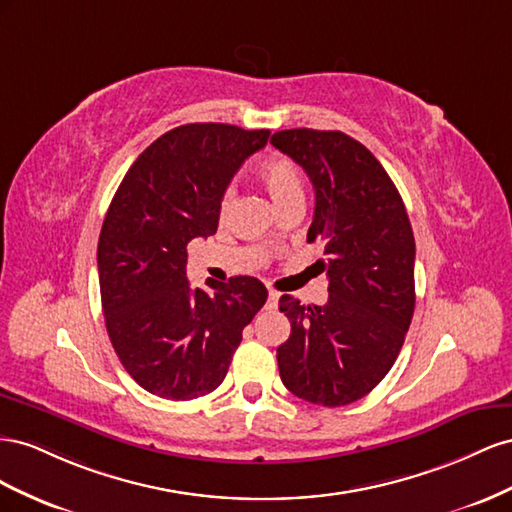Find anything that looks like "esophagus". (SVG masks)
I'll return each instance as SVG.
<instances>
[{"mask_svg":"<svg viewBox=\"0 0 512 512\" xmlns=\"http://www.w3.org/2000/svg\"><path fill=\"white\" fill-rule=\"evenodd\" d=\"M276 302H279V291L270 289L268 291V306H270V309H272V306H276Z\"/></svg>","mask_w":512,"mask_h":512,"instance_id":"1","label":"esophagus"}]
</instances>
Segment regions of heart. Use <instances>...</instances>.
<instances>
[{
    "label": "heart",
    "mask_w": 512,
    "mask_h": 512,
    "mask_svg": "<svg viewBox=\"0 0 512 512\" xmlns=\"http://www.w3.org/2000/svg\"><path fill=\"white\" fill-rule=\"evenodd\" d=\"M259 180L266 186L268 195L272 197L274 206L279 210L291 201L304 199L300 171L296 169L294 163H289V160H285V158H272V160H268V163L261 165ZM231 199H233V191L231 188H227L221 197V206H218V214H221V218L227 216V212L231 208Z\"/></svg>",
    "instance_id": "1"
}]
</instances>
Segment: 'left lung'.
I'll return each instance as SVG.
<instances>
[{
  "label": "left lung",
  "instance_id": "1",
  "mask_svg": "<svg viewBox=\"0 0 512 512\" xmlns=\"http://www.w3.org/2000/svg\"><path fill=\"white\" fill-rule=\"evenodd\" d=\"M270 143L306 171L315 214L306 242L324 244L328 302L281 296L291 324L276 349L285 388L324 405L369 394L397 360L412 324L416 244L403 199L386 169L341 130L291 128Z\"/></svg>",
  "mask_w": 512,
  "mask_h": 512
}]
</instances>
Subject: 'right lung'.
Returning <instances> with one entry per match:
<instances>
[{"instance_id": "obj_1", "label": "right lung", "mask_w": 512, "mask_h": 512, "mask_svg": "<svg viewBox=\"0 0 512 512\" xmlns=\"http://www.w3.org/2000/svg\"><path fill=\"white\" fill-rule=\"evenodd\" d=\"M270 130L184 124L124 175L98 240L102 313L128 375L156 397L191 401L221 386L242 330L266 304L253 276L191 289L186 244L218 227L221 197Z\"/></svg>"}]
</instances>
